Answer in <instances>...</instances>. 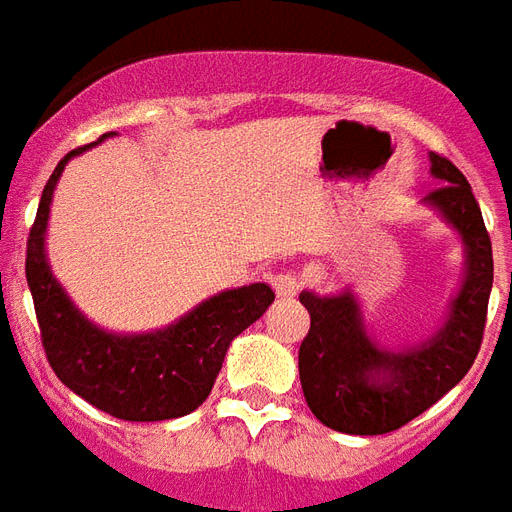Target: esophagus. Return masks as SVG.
I'll use <instances>...</instances> for the list:
<instances>
[{"label":"esophagus","instance_id":"obj_1","mask_svg":"<svg viewBox=\"0 0 512 512\" xmlns=\"http://www.w3.org/2000/svg\"><path fill=\"white\" fill-rule=\"evenodd\" d=\"M271 284L279 297H295L297 289H300V279L292 271H281L276 276H271Z\"/></svg>","mask_w":512,"mask_h":512}]
</instances>
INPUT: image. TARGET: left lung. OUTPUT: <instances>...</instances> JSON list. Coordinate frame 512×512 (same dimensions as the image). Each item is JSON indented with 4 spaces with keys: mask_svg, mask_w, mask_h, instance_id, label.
Returning <instances> with one entry per match:
<instances>
[{
    "mask_svg": "<svg viewBox=\"0 0 512 512\" xmlns=\"http://www.w3.org/2000/svg\"><path fill=\"white\" fill-rule=\"evenodd\" d=\"M430 175L441 180L428 204L460 233L465 271L444 324L404 350L380 348L366 335L356 295H316L305 289L300 303L311 329L300 345V382L316 420L350 436H380L412 422L468 374L481 348L486 305L494 281L492 241L481 207L457 167L430 154Z\"/></svg>",
    "mask_w": 512,
    "mask_h": 512,
    "instance_id": "obj_1",
    "label": "left lung"
}]
</instances>
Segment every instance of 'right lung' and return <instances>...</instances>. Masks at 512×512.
I'll return each mask as SVG.
<instances>
[{
    "label": "right lung",
    "instance_id": "1",
    "mask_svg": "<svg viewBox=\"0 0 512 512\" xmlns=\"http://www.w3.org/2000/svg\"><path fill=\"white\" fill-rule=\"evenodd\" d=\"M111 135L116 132H106L98 143ZM98 143L60 159L28 233L26 281L44 353L58 380L100 412L130 422L175 420L207 401L233 337L255 324L276 295L268 284L225 289L201 300L170 327L140 335H119L92 324L52 276L44 239L52 193L66 164Z\"/></svg>",
    "mask_w": 512,
    "mask_h": 512
}]
</instances>
